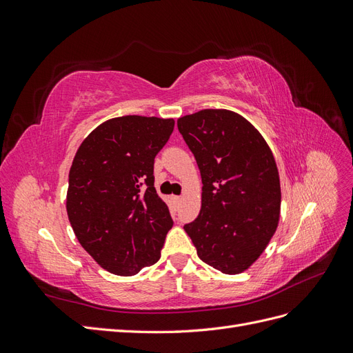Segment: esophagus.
<instances>
[{
  "mask_svg": "<svg viewBox=\"0 0 353 353\" xmlns=\"http://www.w3.org/2000/svg\"><path fill=\"white\" fill-rule=\"evenodd\" d=\"M170 200H172V203H174L175 206H178L179 201H181V197L179 196H172V197H170Z\"/></svg>",
  "mask_w": 353,
  "mask_h": 353,
  "instance_id": "34e87169",
  "label": "esophagus"
}]
</instances>
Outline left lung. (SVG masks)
Here are the masks:
<instances>
[{"instance_id": "obj_1", "label": "left lung", "mask_w": 353, "mask_h": 353, "mask_svg": "<svg viewBox=\"0 0 353 353\" xmlns=\"http://www.w3.org/2000/svg\"><path fill=\"white\" fill-rule=\"evenodd\" d=\"M201 175V209L184 225L199 258L223 274L250 268L279 227V169L261 132L236 112L205 109L178 119Z\"/></svg>"}]
</instances>
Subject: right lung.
<instances>
[{
	"label": "right lung",
	"instance_id": "obj_1",
	"mask_svg": "<svg viewBox=\"0 0 353 353\" xmlns=\"http://www.w3.org/2000/svg\"><path fill=\"white\" fill-rule=\"evenodd\" d=\"M174 119L113 117L79 145L70 166L66 210L74 236L101 268L135 275L160 259L172 228L154 188V157Z\"/></svg>",
	"mask_w": 353,
	"mask_h": 353
}]
</instances>
